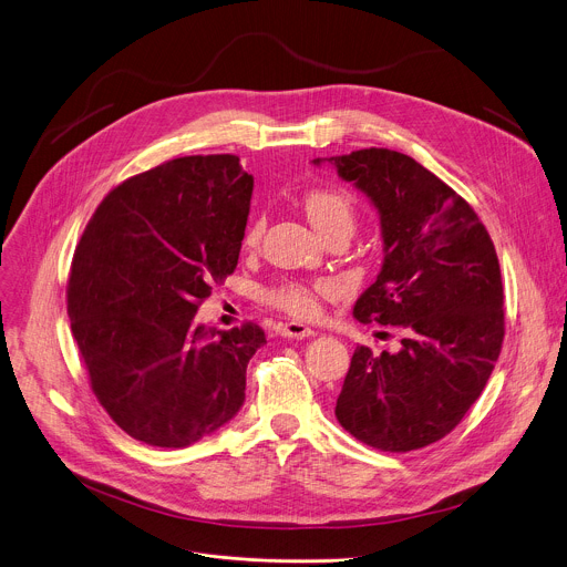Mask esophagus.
I'll use <instances>...</instances> for the list:
<instances>
[{
  "label": "esophagus",
  "mask_w": 567,
  "mask_h": 567,
  "mask_svg": "<svg viewBox=\"0 0 567 567\" xmlns=\"http://www.w3.org/2000/svg\"><path fill=\"white\" fill-rule=\"evenodd\" d=\"M280 337H285V339H307V337H313V330L307 328V326H300V322H282Z\"/></svg>",
  "instance_id": "obj_1"
}]
</instances>
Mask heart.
<instances>
[{"label":"heart","mask_w":567,"mask_h":567,"mask_svg":"<svg viewBox=\"0 0 567 567\" xmlns=\"http://www.w3.org/2000/svg\"><path fill=\"white\" fill-rule=\"evenodd\" d=\"M302 208L313 224V228L322 235H330L332 230H348L352 233L357 221V206L350 193L341 188H313L305 193ZM265 230L262 219H254L245 233V245L256 247ZM334 285L328 280L318 282H298V280H282L265 291V300L293 318H311L320 307V298L330 296Z\"/></svg>","instance_id":"1"}]
</instances>
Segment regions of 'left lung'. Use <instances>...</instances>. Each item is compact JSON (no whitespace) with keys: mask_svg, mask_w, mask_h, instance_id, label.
I'll list each match as a JSON object with an SVG mask.
<instances>
[{"mask_svg":"<svg viewBox=\"0 0 567 567\" xmlns=\"http://www.w3.org/2000/svg\"><path fill=\"white\" fill-rule=\"evenodd\" d=\"M328 161L381 219L383 265L352 313L403 334L399 352L354 350L334 413L372 449L415 451L462 422L498 361V256L475 210L413 156L368 147Z\"/></svg>","mask_w":567,"mask_h":567,"instance_id":"obj_1","label":"left lung"}]
</instances>
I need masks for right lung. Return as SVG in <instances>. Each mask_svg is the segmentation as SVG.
I'll return each mask as SVG.
<instances>
[{
  "label": "right lung",
  "mask_w": 567,
  "mask_h": 567,
  "mask_svg": "<svg viewBox=\"0 0 567 567\" xmlns=\"http://www.w3.org/2000/svg\"><path fill=\"white\" fill-rule=\"evenodd\" d=\"M251 193L239 156H179L116 186L78 241L71 334L101 406L143 444L190 446L245 403L262 328L217 332L195 313L237 267Z\"/></svg>",
  "instance_id": "obj_1"
}]
</instances>
